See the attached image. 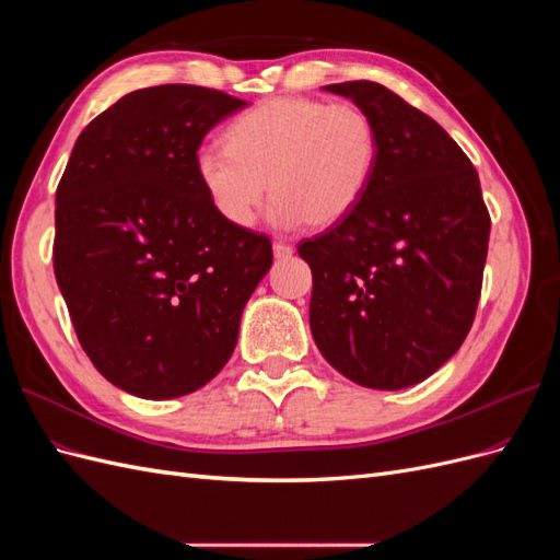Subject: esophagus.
<instances>
[{
    "instance_id": "esophagus-1",
    "label": "esophagus",
    "mask_w": 560,
    "mask_h": 560,
    "mask_svg": "<svg viewBox=\"0 0 560 560\" xmlns=\"http://www.w3.org/2000/svg\"><path fill=\"white\" fill-rule=\"evenodd\" d=\"M292 252H294V247H292V245H287V243H273V254H276V259H290V257H292Z\"/></svg>"
}]
</instances>
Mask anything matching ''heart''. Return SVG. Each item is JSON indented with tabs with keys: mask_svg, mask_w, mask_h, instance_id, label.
<instances>
[{
	"mask_svg": "<svg viewBox=\"0 0 560 560\" xmlns=\"http://www.w3.org/2000/svg\"><path fill=\"white\" fill-rule=\"evenodd\" d=\"M378 163V130L358 105L273 97L241 114L226 147L202 144L194 167L219 217L235 229L257 219L266 198L270 222L331 226L362 200Z\"/></svg>",
	"mask_w": 560,
	"mask_h": 560,
	"instance_id": "heart-1",
	"label": "heart"
}]
</instances>
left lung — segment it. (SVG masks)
Wrapping results in <instances>:
<instances>
[{
    "instance_id": "8db88e82",
    "label": "left lung",
    "mask_w": 560,
    "mask_h": 560,
    "mask_svg": "<svg viewBox=\"0 0 560 560\" xmlns=\"http://www.w3.org/2000/svg\"><path fill=\"white\" fill-rule=\"evenodd\" d=\"M374 118L378 163L341 222L299 243L311 331L352 383L401 389L448 362L477 315L490 214L479 175L434 118L376 81L331 83Z\"/></svg>"
}]
</instances>
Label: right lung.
Returning a JSON list of instances; mask_svg holds the SVG:
<instances>
[{
  "instance_id": "right-lung-1",
  "label": "right lung",
  "mask_w": 560,
  "mask_h": 560,
  "mask_svg": "<svg viewBox=\"0 0 560 560\" xmlns=\"http://www.w3.org/2000/svg\"><path fill=\"white\" fill-rule=\"evenodd\" d=\"M245 105L189 83L132 91L81 130L58 184V287L93 366L135 397L212 381L273 264L268 235L226 224L194 167Z\"/></svg>"
}]
</instances>
